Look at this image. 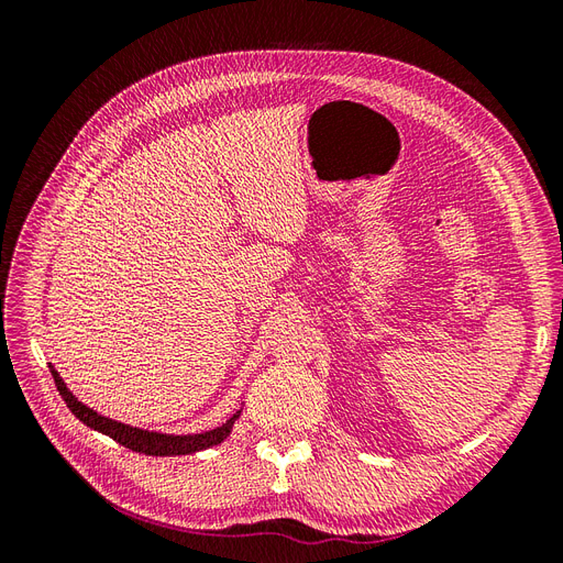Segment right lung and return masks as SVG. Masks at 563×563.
<instances>
[{
	"mask_svg": "<svg viewBox=\"0 0 563 563\" xmlns=\"http://www.w3.org/2000/svg\"><path fill=\"white\" fill-rule=\"evenodd\" d=\"M51 376H54V383L60 391L63 401L70 408L73 416L79 418L87 428L98 430L108 434L110 439H114L117 444H122L135 453H145V455H187V453H195V451H203V449H211L220 441L228 439V434L232 432V424L234 420L240 418V411H236L230 420H225L220 428L211 430V432H203V434H183V437H168V434H159V432H147V430H139V428H129L124 422H114L106 416H100L96 411H91L89 406H84L81 401H77L73 397V391L65 387L63 378L58 376V371L54 366H48Z\"/></svg>",
	"mask_w": 563,
	"mask_h": 563,
	"instance_id": "right-lung-1",
	"label": "right lung"
}]
</instances>
